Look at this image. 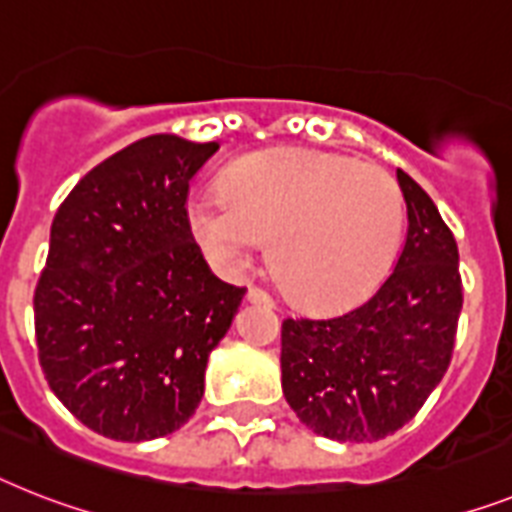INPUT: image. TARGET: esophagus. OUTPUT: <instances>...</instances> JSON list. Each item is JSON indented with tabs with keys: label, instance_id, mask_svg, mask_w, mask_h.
Returning <instances> with one entry per match:
<instances>
[{
	"label": "esophagus",
	"instance_id": "1",
	"mask_svg": "<svg viewBox=\"0 0 512 512\" xmlns=\"http://www.w3.org/2000/svg\"><path fill=\"white\" fill-rule=\"evenodd\" d=\"M246 298H248V301H253V303H266V306H274L272 295L266 293V290H261V287H256V285L248 287Z\"/></svg>",
	"mask_w": 512,
	"mask_h": 512
}]
</instances>
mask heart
I'll return each mask as SVG.
<instances>
[{
	"mask_svg": "<svg viewBox=\"0 0 512 512\" xmlns=\"http://www.w3.org/2000/svg\"><path fill=\"white\" fill-rule=\"evenodd\" d=\"M403 193L379 167L311 149L243 156L222 190L185 204L188 230L219 272L240 274L269 240V269L293 301L342 308L390 272Z\"/></svg>",
	"mask_w": 512,
	"mask_h": 512,
	"instance_id": "obj_1",
	"label": "heart"
}]
</instances>
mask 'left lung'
<instances>
[{"label": "left lung", "instance_id": "1", "mask_svg": "<svg viewBox=\"0 0 512 512\" xmlns=\"http://www.w3.org/2000/svg\"><path fill=\"white\" fill-rule=\"evenodd\" d=\"M408 235L390 277L358 306L282 322V392L314 434L377 442L442 382L463 308L458 243L426 190L398 170Z\"/></svg>", "mask_w": 512, "mask_h": 512}]
</instances>
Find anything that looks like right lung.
Here are the masks:
<instances>
[{
  "instance_id": "right-lung-1",
  "label": "right lung",
  "mask_w": 512,
  "mask_h": 512,
  "mask_svg": "<svg viewBox=\"0 0 512 512\" xmlns=\"http://www.w3.org/2000/svg\"><path fill=\"white\" fill-rule=\"evenodd\" d=\"M217 149L141 138L54 214L33 295L38 361L62 405L101 437L146 442L180 429L246 295L211 274L185 219L190 180Z\"/></svg>"
}]
</instances>
